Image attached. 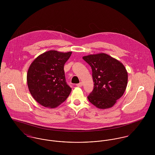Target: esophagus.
<instances>
[{
	"label": "esophagus",
	"instance_id": "esophagus-1",
	"mask_svg": "<svg viewBox=\"0 0 155 155\" xmlns=\"http://www.w3.org/2000/svg\"><path fill=\"white\" fill-rule=\"evenodd\" d=\"M76 85H77V87H81L82 86V82H80L79 84H78Z\"/></svg>",
	"mask_w": 155,
	"mask_h": 155
}]
</instances>
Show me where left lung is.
<instances>
[{"label": "left lung", "mask_w": 155, "mask_h": 155, "mask_svg": "<svg viewBox=\"0 0 155 155\" xmlns=\"http://www.w3.org/2000/svg\"><path fill=\"white\" fill-rule=\"evenodd\" d=\"M83 59L91 67L94 89L89 94L90 103L99 109L111 107L124 94L128 73L124 66L109 55H89Z\"/></svg>", "instance_id": "8db88e82"}]
</instances>
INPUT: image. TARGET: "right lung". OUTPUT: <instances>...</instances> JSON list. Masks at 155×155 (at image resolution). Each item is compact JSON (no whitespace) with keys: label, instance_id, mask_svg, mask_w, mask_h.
Segmentation results:
<instances>
[{"label":"right lung","instance_id":"obj_1","mask_svg":"<svg viewBox=\"0 0 155 155\" xmlns=\"http://www.w3.org/2000/svg\"><path fill=\"white\" fill-rule=\"evenodd\" d=\"M71 52L49 51L38 57L27 74V85L34 99L46 107L55 108L68 97L71 88L67 84L64 66Z\"/></svg>","mask_w":155,"mask_h":155}]
</instances>
